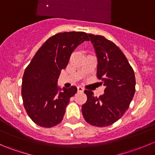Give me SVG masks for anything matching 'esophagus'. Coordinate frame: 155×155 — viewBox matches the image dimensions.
<instances>
[{
	"label": "esophagus",
	"mask_w": 155,
	"mask_h": 155,
	"mask_svg": "<svg viewBox=\"0 0 155 155\" xmlns=\"http://www.w3.org/2000/svg\"><path fill=\"white\" fill-rule=\"evenodd\" d=\"M77 90H78V92H83L84 91V88L81 86H78Z\"/></svg>",
	"instance_id": "1"
}]
</instances>
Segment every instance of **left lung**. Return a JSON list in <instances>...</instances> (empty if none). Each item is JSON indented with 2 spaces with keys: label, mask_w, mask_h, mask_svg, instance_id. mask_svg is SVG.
<instances>
[{
  "label": "left lung",
  "mask_w": 155,
  "mask_h": 155,
  "mask_svg": "<svg viewBox=\"0 0 155 155\" xmlns=\"http://www.w3.org/2000/svg\"><path fill=\"white\" fill-rule=\"evenodd\" d=\"M97 57V77L105 86L99 97L85 90L87 101L82 107L84 118L96 127L111 125L123 116L135 94L134 71L124 53L103 36L87 34Z\"/></svg>",
  "instance_id": "obj_1"
}]
</instances>
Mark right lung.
Segmentation results:
<instances>
[{"instance_id":"obj_1","label":"right lung","mask_w":155,"mask_h":155,"mask_svg":"<svg viewBox=\"0 0 155 155\" xmlns=\"http://www.w3.org/2000/svg\"><path fill=\"white\" fill-rule=\"evenodd\" d=\"M88 40L85 32L56 34L43 43L26 68L21 86L23 104L37 125L48 128L61 122L70 98L76 93L77 87L59 91L58 79L73 50Z\"/></svg>"}]
</instances>
